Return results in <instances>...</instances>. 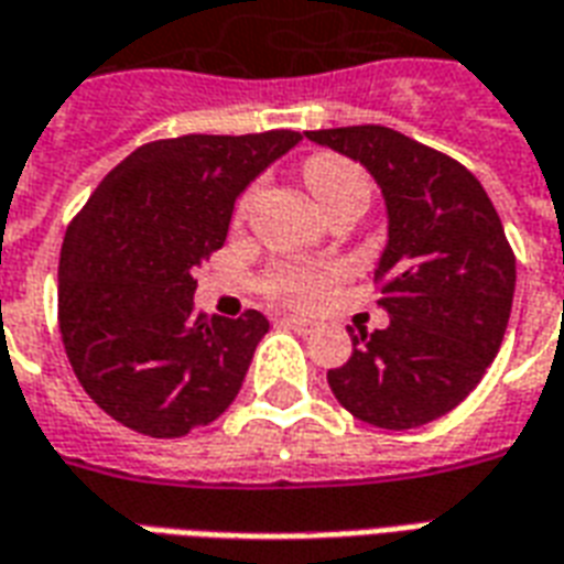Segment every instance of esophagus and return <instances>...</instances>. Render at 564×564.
Returning a JSON list of instances; mask_svg holds the SVG:
<instances>
[{
    "label": "esophagus",
    "instance_id": "obj_1",
    "mask_svg": "<svg viewBox=\"0 0 564 564\" xmlns=\"http://www.w3.org/2000/svg\"><path fill=\"white\" fill-rule=\"evenodd\" d=\"M283 326H290V329H299V332H311L314 329V323L305 317H295V314H290V317H283L281 319Z\"/></svg>",
    "mask_w": 564,
    "mask_h": 564
}]
</instances>
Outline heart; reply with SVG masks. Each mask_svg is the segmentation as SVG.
I'll return each mask as SVG.
<instances>
[{"instance_id": "obj_1", "label": "heart", "mask_w": 564, "mask_h": 564, "mask_svg": "<svg viewBox=\"0 0 564 564\" xmlns=\"http://www.w3.org/2000/svg\"><path fill=\"white\" fill-rule=\"evenodd\" d=\"M305 184L317 196L323 208H329L341 198H359L362 205L371 196V181L356 162L344 160L338 153H314L302 165ZM247 202V198H245ZM241 202V205H245ZM344 271L338 265H281L269 274L271 295L295 302V305H314L319 299H326L335 283L341 281Z\"/></svg>"}]
</instances>
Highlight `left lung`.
<instances>
[{
    "label": "left lung",
    "mask_w": 564,
    "mask_h": 564,
    "mask_svg": "<svg viewBox=\"0 0 564 564\" xmlns=\"http://www.w3.org/2000/svg\"><path fill=\"white\" fill-rule=\"evenodd\" d=\"M378 181L390 241L375 281L390 326L354 335L335 399L378 429L449 414L480 383L508 329L517 259L492 202L462 162L387 127L305 132Z\"/></svg>",
    "instance_id": "obj_1"
}]
</instances>
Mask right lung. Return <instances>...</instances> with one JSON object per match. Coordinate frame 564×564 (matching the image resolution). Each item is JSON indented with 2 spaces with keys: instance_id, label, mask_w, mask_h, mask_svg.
<instances>
[{
  "instance_id": "1",
  "label": "right lung",
  "mask_w": 564,
  "mask_h": 564,
  "mask_svg": "<svg viewBox=\"0 0 564 564\" xmlns=\"http://www.w3.org/2000/svg\"><path fill=\"white\" fill-rule=\"evenodd\" d=\"M299 141L293 129L150 141L72 220L59 335L84 392L117 423L181 437L235 402L269 319L196 314L193 274L226 241L235 198Z\"/></svg>"
}]
</instances>
